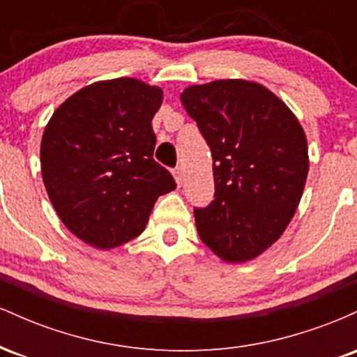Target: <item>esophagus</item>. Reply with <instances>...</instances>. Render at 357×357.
Here are the masks:
<instances>
[{
  "label": "esophagus",
  "mask_w": 357,
  "mask_h": 357,
  "mask_svg": "<svg viewBox=\"0 0 357 357\" xmlns=\"http://www.w3.org/2000/svg\"><path fill=\"white\" fill-rule=\"evenodd\" d=\"M173 174H174L176 183H178V186H181L183 181H184V171H183V167H181V166L174 167V169H173Z\"/></svg>",
  "instance_id": "obj_1"
}]
</instances>
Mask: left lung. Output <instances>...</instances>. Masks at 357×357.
Here are the masks:
<instances>
[{
  "label": "left lung",
  "instance_id": "obj_1",
  "mask_svg": "<svg viewBox=\"0 0 357 357\" xmlns=\"http://www.w3.org/2000/svg\"><path fill=\"white\" fill-rule=\"evenodd\" d=\"M183 107L213 155L215 199L195 208L206 247L225 261H247L280 238L309 173L304 129L264 85L215 80L191 85Z\"/></svg>",
  "mask_w": 357,
  "mask_h": 357
}]
</instances>
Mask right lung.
<instances>
[{
    "instance_id": "1",
    "label": "right lung",
    "mask_w": 357,
    "mask_h": 357,
    "mask_svg": "<svg viewBox=\"0 0 357 357\" xmlns=\"http://www.w3.org/2000/svg\"><path fill=\"white\" fill-rule=\"evenodd\" d=\"M162 90L136 79L96 82L68 97L45 127L40 159L48 198L73 235L109 250L136 238L154 203L176 188L154 161Z\"/></svg>"
}]
</instances>
